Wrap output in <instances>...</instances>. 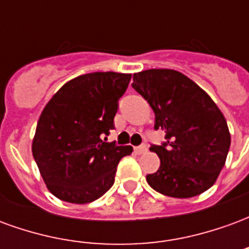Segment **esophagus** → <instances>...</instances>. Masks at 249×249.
Masks as SVG:
<instances>
[{
  "label": "esophagus",
  "instance_id": "1",
  "mask_svg": "<svg viewBox=\"0 0 249 249\" xmlns=\"http://www.w3.org/2000/svg\"><path fill=\"white\" fill-rule=\"evenodd\" d=\"M146 151H148V146H146L145 144H142V145L140 146H136L135 148V152L137 155H142V153H145Z\"/></svg>",
  "mask_w": 249,
  "mask_h": 249
}]
</instances>
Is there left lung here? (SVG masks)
Wrapping results in <instances>:
<instances>
[{"mask_svg":"<svg viewBox=\"0 0 249 249\" xmlns=\"http://www.w3.org/2000/svg\"><path fill=\"white\" fill-rule=\"evenodd\" d=\"M132 87L151 105L155 129L161 128L167 140L149 148L160 159V168L146 175L148 184L169 197L205 192L219 178L230 151L221 110L196 82L173 69L135 73Z\"/></svg>","mask_w":249,"mask_h":249,"instance_id":"1","label":"left lung"}]
</instances>
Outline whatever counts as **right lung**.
<instances>
[{"label": "right lung", "mask_w": 249, "mask_h": 249, "mask_svg": "<svg viewBox=\"0 0 249 249\" xmlns=\"http://www.w3.org/2000/svg\"><path fill=\"white\" fill-rule=\"evenodd\" d=\"M132 74L94 71L62 85L41 113L32 152L46 188L62 201L92 203L114 183L129 145L105 142ZM107 139V137H105Z\"/></svg>", "instance_id": "1"}]
</instances>
